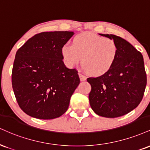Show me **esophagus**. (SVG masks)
Returning <instances> with one entry per match:
<instances>
[{"instance_id": "1", "label": "esophagus", "mask_w": 150, "mask_h": 150, "mask_svg": "<svg viewBox=\"0 0 150 150\" xmlns=\"http://www.w3.org/2000/svg\"><path fill=\"white\" fill-rule=\"evenodd\" d=\"M79 77H80V81H82V82H83V81H85L86 80V77L84 76V75H82L81 73H79Z\"/></svg>"}]
</instances>
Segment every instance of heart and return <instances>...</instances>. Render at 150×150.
<instances>
[{
    "label": "heart",
    "instance_id": "heart-1",
    "mask_svg": "<svg viewBox=\"0 0 150 150\" xmlns=\"http://www.w3.org/2000/svg\"><path fill=\"white\" fill-rule=\"evenodd\" d=\"M118 53L114 40L91 32L78 34L73 38V45L66 44L61 48L63 60L68 67L73 68L82 61L83 69L93 76L108 73L114 66Z\"/></svg>",
    "mask_w": 150,
    "mask_h": 150
}]
</instances>
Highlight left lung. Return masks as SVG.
Listing matches in <instances>:
<instances>
[{"mask_svg":"<svg viewBox=\"0 0 150 150\" xmlns=\"http://www.w3.org/2000/svg\"><path fill=\"white\" fill-rule=\"evenodd\" d=\"M113 39L119 47L118 57L108 73L89 77V103L99 116L115 118L135 109L143 97L147 76L143 57L132 45L112 34H99Z\"/></svg>","mask_w":150,"mask_h":150,"instance_id":"1","label":"left lung"}]
</instances>
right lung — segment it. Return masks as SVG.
<instances>
[{
  "label": "right lung",
  "mask_w": 150,
  "mask_h": 150,
  "mask_svg": "<svg viewBox=\"0 0 150 150\" xmlns=\"http://www.w3.org/2000/svg\"><path fill=\"white\" fill-rule=\"evenodd\" d=\"M73 31L36 34L17 50L12 84L19 107L26 114L40 120L61 116L80 84L75 69L66 68L61 48Z\"/></svg>",
  "instance_id": "1"
}]
</instances>
